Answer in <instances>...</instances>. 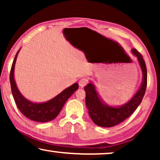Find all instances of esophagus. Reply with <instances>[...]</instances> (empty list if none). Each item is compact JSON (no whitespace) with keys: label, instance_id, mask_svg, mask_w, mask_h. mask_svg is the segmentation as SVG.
I'll list each match as a JSON object with an SVG mask.
<instances>
[{"label":"esophagus","instance_id":"34e87169","mask_svg":"<svg viewBox=\"0 0 160 160\" xmlns=\"http://www.w3.org/2000/svg\"><path fill=\"white\" fill-rule=\"evenodd\" d=\"M87 80L86 79V78H82L79 82H78V84H79V87H82V88H83V87H84L85 85H87Z\"/></svg>","mask_w":160,"mask_h":160}]
</instances>
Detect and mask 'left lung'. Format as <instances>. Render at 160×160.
<instances>
[{
  "mask_svg": "<svg viewBox=\"0 0 160 160\" xmlns=\"http://www.w3.org/2000/svg\"><path fill=\"white\" fill-rule=\"evenodd\" d=\"M131 52L137 58L142 71V82L139 89L128 102L121 106H110L103 101L96 89L94 83L89 81L85 86L86 106L94 123L102 128H111L117 125L130 117L141 104L147 84V71L143 57L135 49Z\"/></svg>",
  "mask_w": 160,
  "mask_h": 160,
  "instance_id": "1",
  "label": "left lung"
}]
</instances>
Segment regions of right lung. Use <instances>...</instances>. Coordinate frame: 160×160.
<instances>
[{
  "mask_svg": "<svg viewBox=\"0 0 160 160\" xmlns=\"http://www.w3.org/2000/svg\"><path fill=\"white\" fill-rule=\"evenodd\" d=\"M20 49H19L16 54L10 72L11 88L17 108L26 117L32 121L38 122L52 121L58 117L68 99L78 89V84L77 83H74L55 97L46 102H36L28 100L19 92L14 80L15 63Z\"/></svg>",
  "mask_w": 160,
  "mask_h": 160,
  "instance_id": "1",
  "label": "right lung"
}]
</instances>
